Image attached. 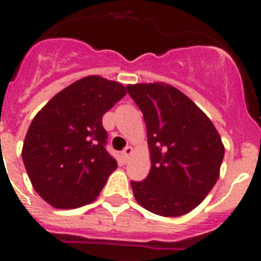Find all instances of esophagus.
I'll list each match as a JSON object with an SVG mask.
<instances>
[{"label": "esophagus", "mask_w": 261, "mask_h": 261, "mask_svg": "<svg viewBox=\"0 0 261 261\" xmlns=\"http://www.w3.org/2000/svg\"><path fill=\"white\" fill-rule=\"evenodd\" d=\"M132 151H133V149H132V146H126L125 149H124L123 150V153H121V155H123V158H124V161H128V158H129V155H130V154H132Z\"/></svg>", "instance_id": "34e87169"}]
</instances>
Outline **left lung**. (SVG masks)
<instances>
[{"mask_svg": "<svg viewBox=\"0 0 261 261\" xmlns=\"http://www.w3.org/2000/svg\"><path fill=\"white\" fill-rule=\"evenodd\" d=\"M144 115L151 168L130 181L140 205L177 217L195 209L218 180L225 149L208 116L188 96L163 82L126 86Z\"/></svg>", "mask_w": 261, "mask_h": 261, "instance_id": "obj_1", "label": "left lung"}]
</instances>
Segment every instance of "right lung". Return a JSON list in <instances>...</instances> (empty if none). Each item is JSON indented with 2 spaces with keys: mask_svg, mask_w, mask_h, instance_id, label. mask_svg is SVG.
I'll return each mask as SVG.
<instances>
[{
  "mask_svg": "<svg viewBox=\"0 0 261 261\" xmlns=\"http://www.w3.org/2000/svg\"><path fill=\"white\" fill-rule=\"evenodd\" d=\"M126 94L123 85L89 75L53 96L29 128L22 158L43 200L60 209L94 201L117 167L106 149L102 117Z\"/></svg>",
  "mask_w": 261,
  "mask_h": 261,
  "instance_id": "1",
  "label": "right lung"
}]
</instances>
